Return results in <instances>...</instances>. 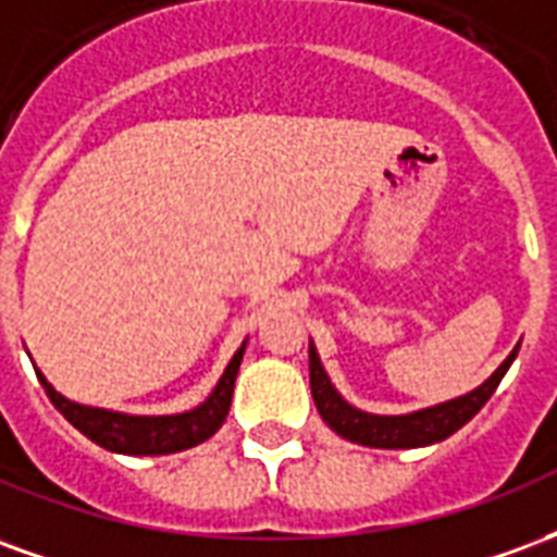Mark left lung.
<instances>
[{"label": "left lung", "instance_id": "1", "mask_svg": "<svg viewBox=\"0 0 557 557\" xmlns=\"http://www.w3.org/2000/svg\"><path fill=\"white\" fill-rule=\"evenodd\" d=\"M516 351H519V346L504 358L502 367L483 385L474 387L466 397L447 399V403L411 411V414H370V411L355 409V406H349L346 399L339 397L337 387L331 385L325 367H322L319 355H315L313 343H310V391H313L315 409H319L322 420L337 435L349 438V442L363 444V447H385V450L426 447V444L444 442L447 435L462 430L468 420L486 406V399L495 394V387L504 379V373L510 370Z\"/></svg>", "mask_w": 557, "mask_h": 557}]
</instances>
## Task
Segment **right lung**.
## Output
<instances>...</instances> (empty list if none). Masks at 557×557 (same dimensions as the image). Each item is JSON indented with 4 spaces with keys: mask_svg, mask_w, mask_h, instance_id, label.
Here are the masks:
<instances>
[{
    "mask_svg": "<svg viewBox=\"0 0 557 557\" xmlns=\"http://www.w3.org/2000/svg\"><path fill=\"white\" fill-rule=\"evenodd\" d=\"M244 346L232 355L230 367L223 370L220 382L214 391L208 394L202 406H196L182 414H158V418H146V414H122V411L110 409H95V406H79L74 399L62 397L47 379L41 370H35L41 379L47 397L53 403L55 409L65 414L67 423H74L86 438L95 444H101L103 450H113V454H127V456H163V454H178L187 447H196L206 438H211L214 432L223 426V420L230 414L232 406V391H235V375L242 367Z\"/></svg>",
    "mask_w": 557,
    "mask_h": 557,
    "instance_id": "add662e5",
    "label": "right lung"
}]
</instances>
